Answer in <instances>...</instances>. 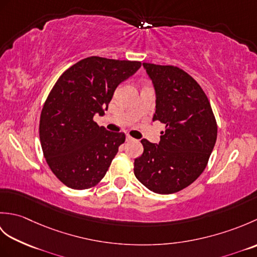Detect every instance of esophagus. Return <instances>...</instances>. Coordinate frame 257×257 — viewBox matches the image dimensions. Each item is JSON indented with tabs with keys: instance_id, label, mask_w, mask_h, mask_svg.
I'll use <instances>...</instances> for the list:
<instances>
[{
	"instance_id": "1",
	"label": "esophagus",
	"mask_w": 257,
	"mask_h": 257,
	"mask_svg": "<svg viewBox=\"0 0 257 257\" xmlns=\"http://www.w3.org/2000/svg\"><path fill=\"white\" fill-rule=\"evenodd\" d=\"M125 141H127V143H130V141H134V138L130 137V136H127V137H125Z\"/></svg>"
}]
</instances>
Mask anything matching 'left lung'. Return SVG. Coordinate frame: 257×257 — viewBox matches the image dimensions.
<instances>
[{
  "label": "left lung",
  "instance_id": "obj_1",
  "mask_svg": "<svg viewBox=\"0 0 257 257\" xmlns=\"http://www.w3.org/2000/svg\"><path fill=\"white\" fill-rule=\"evenodd\" d=\"M156 91L152 120L166 124L159 144L141 140L135 176L146 188L171 194L187 188L205 169L214 148L217 125L201 86L176 66L144 63Z\"/></svg>",
  "mask_w": 257,
  "mask_h": 257
}]
</instances>
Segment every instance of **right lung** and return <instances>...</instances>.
I'll return each instance as SVG.
<instances>
[{
    "label": "right lung",
    "mask_w": 257,
    "mask_h": 257,
    "mask_svg": "<svg viewBox=\"0 0 257 257\" xmlns=\"http://www.w3.org/2000/svg\"><path fill=\"white\" fill-rule=\"evenodd\" d=\"M140 66L91 56L65 70L54 85L42 109L40 139L48 167L68 188L89 189L105 177L125 136L99 127L94 116L105 114L118 85Z\"/></svg>",
    "instance_id": "right-lung-1"
}]
</instances>
